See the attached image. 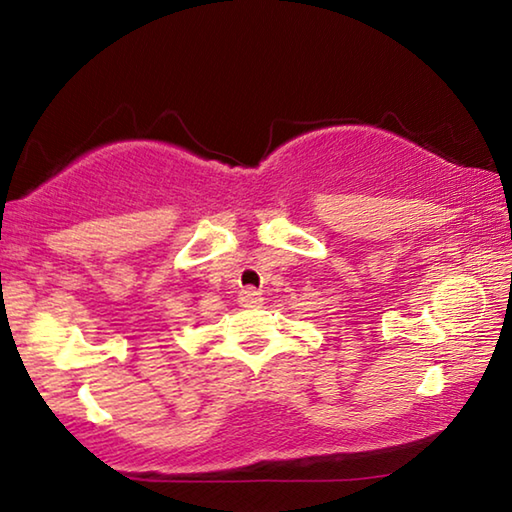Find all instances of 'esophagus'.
<instances>
[{
  "label": "esophagus",
  "instance_id": "34e87169",
  "mask_svg": "<svg viewBox=\"0 0 512 512\" xmlns=\"http://www.w3.org/2000/svg\"><path fill=\"white\" fill-rule=\"evenodd\" d=\"M262 293H259V291H255V289H244V291H241L239 293V305L241 307H246V309H253V307H259V305H262Z\"/></svg>",
  "mask_w": 512,
  "mask_h": 512
}]
</instances>
